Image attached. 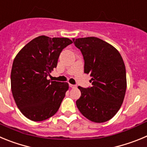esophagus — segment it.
<instances>
[{
	"instance_id": "34e87169",
	"label": "esophagus",
	"mask_w": 147,
	"mask_h": 147,
	"mask_svg": "<svg viewBox=\"0 0 147 147\" xmlns=\"http://www.w3.org/2000/svg\"><path fill=\"white\" fill-rule=\"evenodd\" d=\"M69 87H70V88H76L77 86L72 85V84H69Z\"/></svg>"
}]
</instances>
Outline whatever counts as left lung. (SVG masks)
Here are the masks:
<instances>
[{"mask_svg":"<svg viewBox=\"0 0 147 147\" xmlns=\"http://www.w3.org/2000/svg\"><path fill=\"white\" fill-rule=\"evenodd\" d=\"M84 59V72L92 77V86H78L76 101L80 113L90 121L102 123L112 119L122 105L127 88L125 63L119 51L99 38L72 39Z\"/></svg>","mask_w":147,"mask_h":147,"instance_id":"1","label":"left lung"}]
</instances>
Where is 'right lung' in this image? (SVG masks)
Listing matches in <instances>:
<instances>
[{
    "label": "right lung",
    "instance_id": "obj_1",
    "mask_svg": "<svg viewBox=\"0 0 147 147\" xmlns=\"http://www.w3.org/2000/svg\"><path fill=\"white\" fill-rule=\"evenodd\" d=\"M72 43L68 38L39 36L26 45L14 58L11 92L16 105L26 118L44 121L58 111L69 84L51 81L47 77L57 66L62 50Z\"/></svg>",
    "mask_w": 147,
    "mask_h": 147
}]
</instances>
